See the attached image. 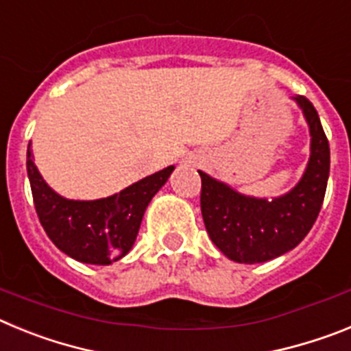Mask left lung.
Masks as SVG:
<instances>
[{"mask_svg": "<svg viewBox=\"0 0 351 351\" xmlns=\"http://www.w3.org/2000/svg\"><path fill=\"white\" fill-rule=\"evenodd\" d=\"M311 132V158L299 184L274 200L244 197L200 173V209L210 241L239 263H260L293 250L315 225L327 190L330 149L316 108L295 96Z\"/></svg>", "mask_w": 351, "mask_h": 351, "instance_id": "obj_1", "label": "left lung"}]
</instances>
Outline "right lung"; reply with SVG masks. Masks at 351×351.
I'll use <instances>...</instances> for the list:
<instances>
[{"mask_svg":"<svg viewBox=\"0 0 351 351\" xmlns=\"http://www.w3.org/2000/svg\"><path fill=\"white\" fill-rule=\"evenodd\" d=\"M26 165L33 202L45 234L68 256L96 265H108L132 250L145 207L173 170L167 167L112 197L84 202L60 197L45 184L31 160V145Z\"/></svg>","mask_w":351,"mask_h":351,"instance_id":"right-lung-1","label":"right lung"}]
</instances>
